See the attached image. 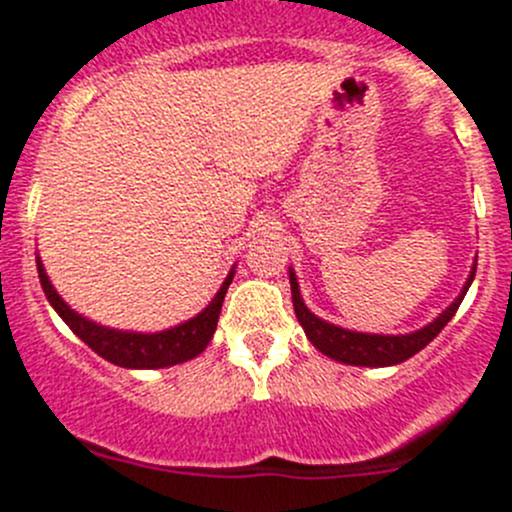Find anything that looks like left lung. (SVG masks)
Listing matches in <instances>:
<instances>
[{"label":"left lung","instance_id":"obj_1","mask_svg":"<svg viewBox=\"0 0 512 512\" xmlns=\"http://www.w3.org/2000/svg\"><path fill=\"white\" fill-rule=\"evenodd\" d=\"M475 269L478 264L472 266L470 271V279L465 281L462 286L460 296L437 316L435 321H430L427 326L417 329L412 334H362V332H349V329H342V326H334L329 321L319 319L316 314H311L306 309L304 299H301V291H299V281H296L294 271H289V281H291V301H294V311H296V319L299 324L304 326L306 337L309 342L319 349L321 354L326 357L337 359L342 364H354V367H392V364L405 362V359L415 357L417 352L427 347L437 334L442 332L447 326V321L455 316L457 306L462 304L465 299L467 289H470L472 279H475Z\"/></svg>","mask_w":512,"mask_h":512}]
</instances>
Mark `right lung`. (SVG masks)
<instances>
[{"label": "right lung", "mask_w": 512, "mask_h": 512, "mask_svg": "<svg viewBox=\"0 0 512 512\" xmlns=\"http://www.w3.org/2000/svg\"><path fill=\"white\" fill-rule=\"evenodd\" d=\"M37 274H40V284L47 301H50L52 309L62 316V321L70 326L72 332H75L92 352L100 354L102 359L125 369L173 367V364L188 362V359L198 357L213 339L218 314H221L223 306V296H226L228 286H231L233 281L231 271V274L226 276V281H223L221 289H218V294L211 299V304H208L201 314L193 316V319L183 321V324L173 326V329H165V332L138 334L120 332V329H107V326L95 324V321L85 319V316L77 314L75 309H70V306L60 299V294H57L55 286L50 284V279H47L40 256H37Z\"/></svg>", "instance_id": "obj_1"}]
</instances>
